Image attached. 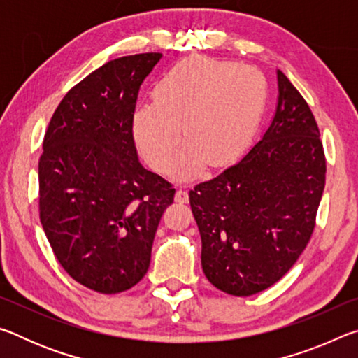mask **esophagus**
Wrapping results in <instances>:
<instances>
[{
	"label": "esophagus",
	"instance_id": "1",
	"mask_svg": "<svg viewBox=\"0 0 358 358\" xmlns=\"http://www.w3.org/2000/svg\"><path fill=\"white\" fill-rule=\"evenodd\" d=\"M175 201L178 203H187L189 202V194L185 189V187H178L177 192H175Z\"/></svg>",
	"mask_w": 358,
	"mask_h": 358
}]
</instances>
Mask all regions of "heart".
I'll return each instance as SVG.
<instances>
[{"label": "heart", "instance_id": "b5f03b06", "mask_svg": "<svg viewBox=\"0 0 358 358\" xmlns=\"http://www.w3.org/2000/svg\"><path fill=\"white\" fill-rule=\"evenodd\" d=\"M266 101L262 72L251 66L189 58L169 69L153 90V102L137 107L134 137L151 166L166 171L181 143L189 141L172 166L180 178L196 177L208 162L230 164L243 153Z\"/></svg>", "mask_w": 358, "mask_h": 358}]
</instances>
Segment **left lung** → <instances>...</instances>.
<instances>
[{
    "instance_id": "obj_1",
    "label": "left lung",
    "mask_w": 358,
    "mask_h": 358,
    "mask_svg": "<svg viewBox=\"0 0 358 358\" xmlns=\"http://www.w3.org/2000/svg\"><path fill=\"white\" fill-rule=\"evenodd\" d=\"M278 88L275 117L262 141L189 191L203 273L235 296L262 292L287 273L310 243L325 186L316 118L281 71Z\"/></svg>"
}]
</instances>
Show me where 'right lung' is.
I'll list each match as a JSON object with an SVG mask.
<instances>
[{
    "mask_svg": "<svg viewBox=\"0 0 358 358\" xmlns=\"http://www.w3.org/2000/svg\"><path fill=\"white\" fill-rule=\"evenodd\" d=\"M162 53L101 66L72 87L48 123L39 157V217L58 262L99 294L147 273L173 186L143 169L132 136L138 90Z\"/></svg>",
    "mask_w": 358,
    "mask_h": 358,
    "instance_id": "right-lung-1",
    "label": "right lung"
}]
</instances>
